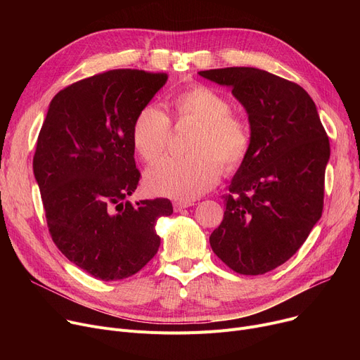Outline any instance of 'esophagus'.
<instances>
[{
	"mask_svg": "<svg viewBox=\"0 0 360 360\" xmlns=\"http://www.w3.org/2000/svg\"><path fill=\"white\" fill-rule=\"evenodd\" d=\"M194 202L191 201H175L174 202V210L175 212H182L184 209H188V207H191Z\"/></svg>",
	"mask_w": 360,
	"mask_h": 360,
	"instance_id": "34e87169",
	"label": "esophagus"
}]
</instances>
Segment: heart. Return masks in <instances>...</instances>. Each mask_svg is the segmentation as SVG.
I'll return each instance as SVG.
<instances>
[{"label": "heart", "instance_id": "1", "mask_svg": "<svg viewBox=\"0 0 360 360\" xmlns=\"http://www.w3.org/2000/svg\"><path fill=\"white\" fill-rule=\"evenodd\" d=\"M179 120L200 124L190 144L193 155L163 158L146 170L147 190L182 201L198 198L217 184L221 165L236 169L248 155L251 136L245 121L231 113V103L221 93L201 84L185 89L174 98ZM170 121L158 106H146L132 125V143L146 160H156L167 146Z\"/></svg>", "mask_w": 360, "mask_h": 360}]
</instances>
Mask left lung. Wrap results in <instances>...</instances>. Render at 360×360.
I'll return each instance as SVG.
<instances>
[{"label": "left lung", "instance_id": "left-lung-1", "mask_svg": "<svg viewBox=\"0 0 360 360\" xmlns=\"http://www.w3.org/2000/svg\"><path fill=\"white\" fill-rule=\"evenodd\" d=\"M232 89L248 113L251 143L210 235L233 271L257 276L286 262L323 214L330 143L314 101L299 84L252 67L198 72Z\"/></svg>", "mask_w": 360, "mask_h": 360}]
</instances>
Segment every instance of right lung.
Listing matches in <instances>:
<instances>
[{
	"instance_id": "right-lung-1",
	"label": "right lung",
	"mask_w": 360,
	"mask_h": 360,
	"mask_svg": "<svg viewBox=\"0 0 360 360\" xmlns=\"http://www.w3.org/2000/svg\"><path fill=\"white\" fill-rule=\"evenodd\" d=\"M163 72L110 70L51 101L37 137L33 174L58 250L103 281L140 271L159 250L156 221L167 198L125 200L137 190L132 125L166 84Z\"/></svg>"
}]
</instances>
